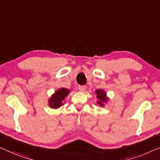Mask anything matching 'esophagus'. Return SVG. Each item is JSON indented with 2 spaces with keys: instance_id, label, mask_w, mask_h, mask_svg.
I'll return each instance as SVG.
<instances>
[{
  "instance_id": "34e87169",
  "label": "esophagus",
  "mask_w": 160,
  "mask_h": 160,
  "mask_svg": "<svg viewBox=\"0 0 160 160\" xmlns=\"http://www.w3.org/2000/svg\"><path fill=\"white\" fill-rule=\"evenodd\" d=\"M85 89H86V87H85V86H79V87H78V90H79V91H80V92H84Z\"/></svg>"
}]
</instances>
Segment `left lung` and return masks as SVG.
<instances>
[{
  "mask_svg": "<svg viewBox=\"0 0 160 160\" xmlns=\"http://www.w3.org/2000/svg\"><path fill=\"white\" fill-rule=\"evenodd\" d=\"M95 93L96 95V98L98 100L96 101L97 104H98L101 107H104L105 104H106L109 101V98L107 96V93L106 91H104L102 89H97L95 91Z\"/></svg>",
  "mask_w": 160,
  "mask_h": 160,
  "instance_id": "1",
  "label": "left lung"
}]
</instances>
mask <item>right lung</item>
I'll return each instance as SVG.
<instances>
[{
	"label": "right lung",
	"instance_id": "right-lung-1",
	"mask_svg": "<svg viewBox=\"0 0 160 160\" xmlns=\"http://www.w3.org/2000/svg\"><path fill=\"white\" fill-rule=\"evenodd\" d=\"M70 90L65 88H59L53 94L51 95L48 100V105L50 108L57 109L65 103V98L70 93Z\"/></svg>",
	"mask_w": 160,
	"mask_h": 160
}]
</instances>
